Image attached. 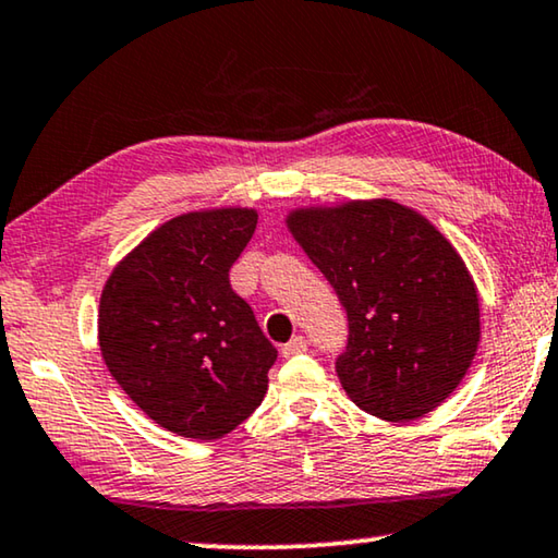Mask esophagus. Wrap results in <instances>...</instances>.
I'll use <instances>...</instances> for the list:
<instances>
[{"label":"esophagus","instance_id":"esophagus-1","mask_svg":"<svg viewBox=\"0 0 558 558\" xmlns=\"http://www.w3.org/2000/svg\"><path fill=\"white\" fill-rule=\"evenodd\" d=\"M305 351H307V340L303 336H295L293 340H290V343L280 348V355H282V359H293V355L305 353Z\"/></svg>","mask_w":558,"mask_h":558}]
</instances>
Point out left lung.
<instances>
[{
  "label": "left lung",
  "mask_w": 558,
  "mask_h": 558,
  "mask_svg": "<svg viewBox=\"0 0 558 558\" xmlns=\"http://www.w3.org/2000/svg\"><path fill=\"white\" fill-rule=\"evenodd\" d=\"M286 226L345 305L348 398L393 423L438 409L481 340L478 288L444 232L388 197L301 205Z\"/></svg>",
  "instance_id": "1"
}]
</instances>
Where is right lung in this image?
<instances>
[{"label": "right lung", "mask_w": 558, "mask_h": 558, "mask_svg": "<svg viewBox=\"0 0 558 558\" xmlns=\"http://www.w3.org/2000/svg\"><path fill=\"white\" fill-rule=\"evenodd\" d=\"M255 207H199L157 226L114 265L97 340L120 388L157 426L195 440L238 428L268 390L278 351L230 288Z\"/></svg>", "instance_id": "right-lung-1"}]
</instances>
